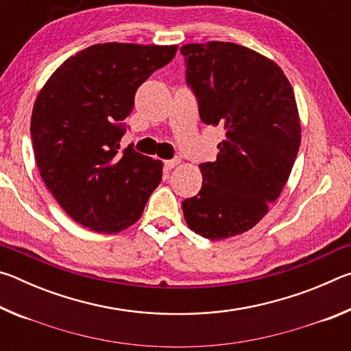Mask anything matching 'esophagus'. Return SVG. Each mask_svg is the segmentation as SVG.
Masks as SVG:
<instances>
[{
    "mask_svg": "<svg viewBox=\"0 0 351 351\" xmlns=\"http://www.w3.org/2000/svg\"><path fill=\"white\" fill-rule=\"evenodd\" d=\"M180 164V159H169V161H164V167L167 170H171L173 167H176V165Z\"/></svg>",
    "mask_w": 351,
    "mask_h": 351,
    "instance_id": "esophagus-1",
    "label": "esophagus"
}]
</instances>
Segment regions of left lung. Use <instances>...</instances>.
Listing matches in <instances>:
<instances>
[{
	"label": "left lung",
	"mask_w": 351,
	"mask_h": 351,
	"mask_svg": "<svg viewBox=\"0 0 351 351\" xmlns=\"http://www.w3.org/2000/svg\"><path fill=\"white\" fill-rule=\"evenodd\" d=\"M186 83L201 121L226 130L203 187L182 201L189 228L223 240L252 229L287 184L300 147L293 88L269 58L224 41L184 45Z\"/></svg>",
	"instance_id": "left-lung-1"
}]
</instances>
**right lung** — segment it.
Returning a JSON list of instances; mask_svg holds the SVG:
<instances>
[{"instance_id": "obj_1", "label": "right lung", "mask_w": 351, "mask_h": 351, "mask_svg": "<svg viewBox=\"0 0 351 351\" xmlns=\"http://www.w3.org/2000/svg\"><path fill=\"white\" fill-rule=\"evenodd\" d=\"M178 46L104 43L69 57L35 100V162L63 210L94 232L114 234L141 218L162 178L161 161L130 144L125 119L138 88L173 60Z\"/></svg>"}]
</instances>
